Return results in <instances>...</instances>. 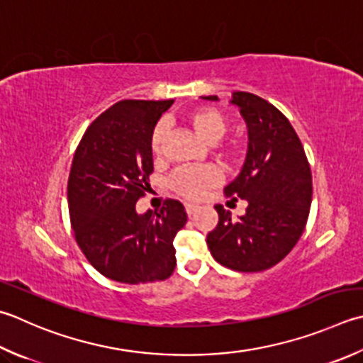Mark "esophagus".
<instances>
[{
    "label": "esophagus",
    "mask_w": 363,
    "mask_h": 363,
    "mask_svg": "<svg viewBox=\"0 0 363 363\" xmlns=\"http://www.w3.org/2000/svg\"><path fill=\"white\" fill-rule=\"evenodd\" d=\"M196 211H198V206H196V204L186 203V212H187V216H189V217L195 216V212H196Z\"/></svg>",
    "instance_id": "esophagus-1"
}]
</instances>
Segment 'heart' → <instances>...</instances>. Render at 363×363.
<instances>
[{
    "mask_svg": "<svg viewBox=\"0 0 363 363\" xmlns=\"http://www.w3.org/2000/svg\"><path fill=\"white\" fill-rule=\"evenodd\" d=\"M187 124L195 133L204 141L218 140L226 130V116L216 106H198L186 116ZM165 124L157 123L154 125L149 137V147L154 155L162 152L163 141H165ZM214 151L226 162H238L244 154V145L239 140H228L214 146ZM222 179V172L216 165L204 167H186L177 169L169 179V187L186 200H200V198Z\"/></svg>",
    "mask_w": 363,
    "mask_h": 363,
    "instance_id": "1",
    "label": "heart"
}]
</instances>
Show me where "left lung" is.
<instances>
[{"mask_svg":"<svg viewBox=\"0 0 363 363\" xmlns=\"http://www.w3.org/2000/svg\"><path fill=\"white\" fill-rule=\"evenodd\" d=\"M231 102L247 123L248 152L225 196L248 206L242 217L231 220L230 211L216 204L218 223L206 242L222 266L261 272L285 258L302 236L313 191L310 163L293 125L272 104L244 91L233 92Z\"/></svg>","mask_w":363,"mask_h":363,"instance_id":"8db88e82","label":"left lung"}]
</instances>
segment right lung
<instances>
[{"mask_svg":"<svg viewBox=\"0 0 363 363\" xmlns=\"http://www.w3.org/2000/svg\"><path fill=\"white\" fill-rule=\"evenodd\" d=\"M173 101H119L97 116L78 143L67 181L70 225L96 271L119 283L167 280L173 240L187 222L181 201L137 214L154 172L149 137Z\"/></svg>","mask_w":363,"mask_h":363,"instance_id":"add662e5","label":"right lung"}]
</instances>
